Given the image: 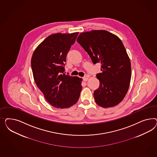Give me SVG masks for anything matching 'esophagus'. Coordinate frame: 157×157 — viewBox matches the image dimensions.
<instances>
[{
    "mask_svg": "<svg viewBox=\"0 0 157 157\" xmlns=\"http://www.w3.org/2000/svg\"><path fill=\"white\" fill-rule=\"evenodd\" d=\"M89 78V75H85V76H84L83 77V80L84 81H85V82H86V81L88 80Z\"/></svg>",
    "mask_w": 157,
    "mask_h": 157,
    "instance_id": "obj_1",
    "label": "esophagus"
}]
</instances>
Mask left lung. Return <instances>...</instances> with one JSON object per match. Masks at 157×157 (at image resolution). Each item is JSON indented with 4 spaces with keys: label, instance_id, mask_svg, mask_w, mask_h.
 <instances>
[{
    "label": "left lung",
    "instance_id": "1",
    "mask_svg": "<svg viewBox=\"0 0 157 157\" xmlns=\"http://www.w3.org/2000/svg\"><path fill=\"white\" fill-rule=\"evenodd\" d=\"M102 72L97 74L100 84L94 91L95 102L102 108L113 107L123 100L131 78V62L121 40L106 30L82 33L77 38Z\"/></svg>",
    "mask_w": 157,
    "mask_h": 157
}]
</instances>
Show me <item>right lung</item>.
Masks as SVG:
<instances>
[{
	"mask_svg": "<svg viewBox=\"0 0 157 157\" xmlns=\"http://www.w3.org/2000/svg\"><path fill=\"white\" fill-rule=\"evenodd\" d=\"M78 33L48 36L35 49L32 57L34 81L46 100L57 108L75 104L81 94V78L64 73L67 54Z\"/></svg>",
	"mask_w": 157,
	"mask_h": 157,
	"instance_id": "obj_1",
	"label": "right lung"
}]
</instances>
